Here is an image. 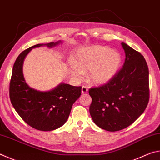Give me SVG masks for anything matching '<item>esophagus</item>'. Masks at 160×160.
Instances as JSON below:
<instances>
[{
    "label": "esophagus",
    "instance_id": "34e87169",
    "mask_svg": "<svg viewBox=\"0 0 160 160\" xmlns=\"http://www.w3.org/2000/svg\"><path fill=\"white\" fill-rule=\"evenodd\" d=\"M88 87L86 86H82V94H85V93H87L88 92Z\"/></svg>",
    "mask_w": 160,
    "mask_h": 160
}]
</instances>
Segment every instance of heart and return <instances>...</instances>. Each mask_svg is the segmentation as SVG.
<instances>
[{
  "label": "heart",
  "instance_id": "1",
  "mask_svg": "<svg viewBox=\"0 0 160 160\" xmlns=\"http://www.w3.org/2000/svg\"><path fill=\"white\" fill-rule=\"evenodd\" d=\"M122 63L121 55L106 46L94 45L83 48L77 52L75 62H69L72 76L80 80L89 72V80L95 85H103L118 73Z\"/></svg>",
  "mask_w": 160,
  "mask_h": 160
}]
</instances>
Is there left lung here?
I'll return each instance as SVG.
<instances>
[{"label":"left lung","mask_w":160,"mask_h":160,"mask_svg":"<svg viewBox=\"0 0 160 160\" xmlns=\"http://www.w3.org/2000/svg\"><path fill=\"white\" fill-rule=\"evenodd\" d=\"M125 52L122 68L105 85L89 90V112L98 127L117 132L134 122L149 101V71L140 52L122 42Z\"/></svg>","instance_id":"8db88e82"}]
</instances>
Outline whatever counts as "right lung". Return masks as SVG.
<instances>
[{"label":"right lung","mask_w":160,"mask_h":160,"mask_svg":"<svg viewBox=\"0 0 160 160\" xmlns=\"http://www.w3.org/2000/svg\"><path fill=\"white\" fill-rule=\"evenodd\" d=\"M38 44L20 54L14 62L10 82V98L17 112L26 123L40 131H52L59 128L67 121L72 104L81 95V87L61 83L48 92L38 91L30 88L23 75V63L33 48L41 46L53 48L62 43Z\"/></svg>","instance_id":"right-lung-1"}]
</instances>
